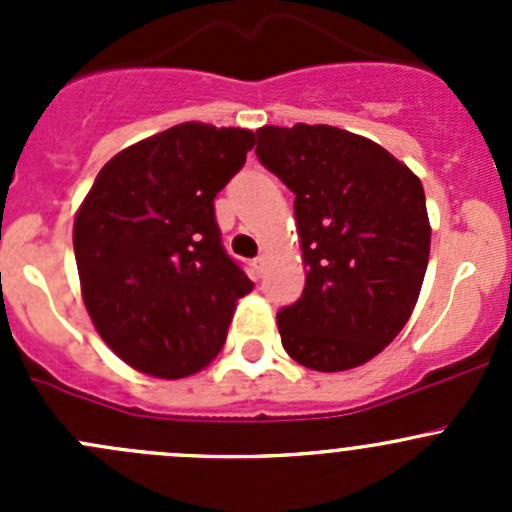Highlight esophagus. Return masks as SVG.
I'll return each instance as SVG.
<instances>
[{
	"label": "esophagus",
	"instance_id": "1",
	"mask_svg": "<svg viewBox=\"0 0 512 512\" xmlns=\"http://www.w3.org/2000/svg\"><path fill=\"white\" fill-rule=\"evenodd\" d=\"M252 270H255L257 277L265 275V270H267V257H265V255H257L255 260H252Z\"/></svg>",
	"mask_w": 512,
	"mask_h": 512
}]
</instances>
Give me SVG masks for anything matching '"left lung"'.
<instances>
[{
  "mask_svg": "<svg viewBox=\"0 0 512 512\" xmlns=\"http://www.w3.org/2000/svg\"><path fill=\"white\" fill-rule=\"evenodd\" d=\"M257 158L294 193L307 267L277 312L282 347L314 371L374 359L416 307L431 250L421 180L379 143L334 126H265Z\"/></svg>",
  "mask_w": 512,
  "mask_h": 512,
  "instance_id": "obj_1",
  "label": "left lung"
}]
</instances>
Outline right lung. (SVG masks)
Returning <instances> with one entry per match:
<instances>
[{"label": "right lung", "mask_w": 512, "mask_h": 512, "mask_svg": "<svg viewBox=\"0 0 512 512\" xmlns=\"http://www.w3.org/2000/svg\"><path fill=\"white\" fill-rule=\"evenodd\" d=\"M255 133L180 123L113 156L74 223L81 294L103 342L128 366L183 379L223 349L252 280L223 247L215 195Z\"/></svg>", "instance_id": "add662e5"}]
</instances>
